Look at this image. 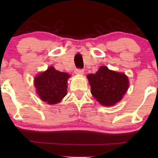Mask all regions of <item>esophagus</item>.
Wrapping results in <instances>:
<instances>
[{"instance_id":"34e87169","label":"esophagus","mask_w":158,"mask_h":158,"mask_svg":"<svg viewBox=\"0 0 158 158\" xmlns=\"http://www.w3.org/2000/svg\"><path fill=\"white\" fill-rule=\"evenodd\" d=\"M75 73L76 74H78V75H83V74H84V70H83V69L77 68L76 69Z\"/></svg>"}]
</instances>
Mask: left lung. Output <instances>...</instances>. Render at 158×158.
Wrapping results in <instances>:
<instances>
[{
  "label": "left lung",
  "instance_id": "1",
  "mask_svg": "<svg viewBox=\"0 0 158 158\" xmlns=\"http://www.w3.org/2000/svg\"><path fill=\"white\" fill-rule=\"evenodd\" d=\"M90 93L102 106H111L122 99L128 88V77L102 66L96 73L88 75Z\"/></svg>",
  "mask_w": 158,
  "mask_h": 158
}]
</instances>
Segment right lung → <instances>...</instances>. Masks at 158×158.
Instances as JSON below:
<instances>
[{"mask_svg":"<svg viewBox=\"0 0 158 158\" xmlns=\"http://www.w3.org/2000/svg\"><path fill=\"white\" fill-rule=\"evenodd\" d=\"M70 75L50 67L35 78L34 84L38 95L48 104H56L67 95L68 79Z\"/></svg>","mask_w":158,"mask_h":158,"instance_id":"add662e5","label":"right lung"}]
</instances>
